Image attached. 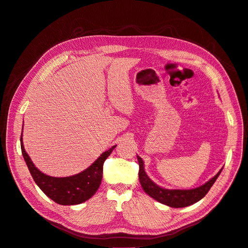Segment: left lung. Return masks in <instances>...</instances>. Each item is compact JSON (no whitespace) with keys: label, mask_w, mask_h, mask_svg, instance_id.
I'll return each instance as SVG.
<instances>
[{"label":"left lung","mask_w":248,"mask_h":248,"mask_svg":"<svg viewBox=\"0 0 248 248\" xmlns=\"http://www.w3.org/2000/svg\"><path fill=\"white\" fill-rule=\"evenodd\" d=\"M138 157L139 162V179L141 182V186L143 189L148 195L153 198L154 200L158 201L161 203L167 204L172 208H184L190 206V204L195 203L202 200L204 196L207 195L214 182L216 181L218 176L220 175L222 169L215 175L212 179H210L206 184L193 189H166L160 187L159 186L155 185L154 182L151 180L144 170V162L142 158L140 156Z\"/></svg>","instance_id":"1"}]
</instances>
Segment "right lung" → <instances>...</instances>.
I'll return each mask as SVG.
<instances>
[{
    "instance_id": "add662e5",
    "label": "right lung",
    "mask_w": 248,
    "mask_h": 248,
    "mask_svg": "<svg viewBox=\"0 0 248 248\" xmlns=\"http://www.w3.org/2000/svg\"><path fill=\"white\" fill-rule=\"evenodd\" d=\"M20 141L23 158L35 184L49 199L63 206L81 203L89 200L97 191L101 184L104 161L115 148L113 146L108 151L102 153L90 167L81 173L69 177H52L44 174L34 166L25 152L22 136L20 138Z\"/></svg>"
}]
</instances>
